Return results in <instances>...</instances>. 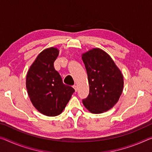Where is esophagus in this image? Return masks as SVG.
<instances>
[{
  "instance_id": "obj_1",
  "label": "esophagus",
  "mask_w": 152,
  "mask_h": 152,
  "mask_svg": "<svg viewBox=\"0 0 152 152\" xmlns=\"http://www.w3.org/2000/svg\"><path fill=\"white\" fill-rule=\"evenodd\" d=\"M73 88H74V90H75L76 92H77V91H78V86H77V85H74L73 86Z\"/></svg>"
}]
</instances>
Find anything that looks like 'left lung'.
I'll return each mask as SVG.
<instances>
[{
    "mask_svg": "<svg viewBox=\"0 0 152 152\" xmlns=\"http://www.w3.org/2000/svg\"><path fill=\"white\" fill-rule=\"evenodd\" d=\"M87 72L88 97L83 105L93 114L110 110L122 95L124 78L120 69L109 55L99 48H94L82 55Z\"/></svg>",
    "mask_w": 152,
    "mask_h": 152,
    "instance_id": "obj_1",
    "label": "left lung"
}]
</instances>
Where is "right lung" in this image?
I'll list each match as a JSON object with an SVG mask.
<instances>
[{"label":"right lung","mask_w":152,"mask_h":152,"mask_svg":"<svg viewBox=\"0 0 152 152\" xmlns=\"http://www.w3.org/2000/svg\"><path fill=\"white\" fill-rule=\"evenodd\" d=\"M56 47L43 50L31 65L26 76V88L32 105L47 116H56L63 112L74 89L64 85L54 68L59 55Z\"/></svg>","instance_id":"1"}]
</instances>
